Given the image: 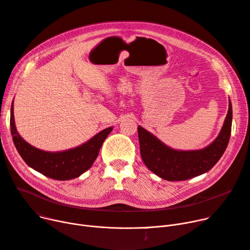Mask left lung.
Instances as JSON below:
<instances>
[{"label": "left lung", "instance_id": "left-lung-1", "mask_svg": "<svg viewBox=\"0 0 250 250\" xmlns=\"http://www.w3.org/2000/svg\"><path fill=\"white\" fill-rule=\"evenodd\" d=\"M232 105L220 134L208 146L198 151H177L163 144L146 129L138 126L141 156L154 174L167 181H185L211 170L224 154L231 135Z\"/></svg>", "mask_w": 250, "mask_h": 250}]
</instances>
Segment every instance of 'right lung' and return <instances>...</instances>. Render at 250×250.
I'll return each mask as SVG.
<instances>
[{"label": "right lung", "instance_id": "1", "mask_svg": "<svg viewBox=\"0 0 250 250\" xmlns=\"http://www.w3.org/2000/svg\"><path fill=\"white\" fill-rule=\"evenodd\" d=\"M11 134L17 151L29 167L54 180L64 181L79 177L86 172L98 156L104 140L112 127L98 132L88 142L76 147L62 152H46L28 144L16 129L14 121V107L11 106L10 119Z\"/></svg>", "mask_w": 250, "mask_h": 250}]
</instances>
